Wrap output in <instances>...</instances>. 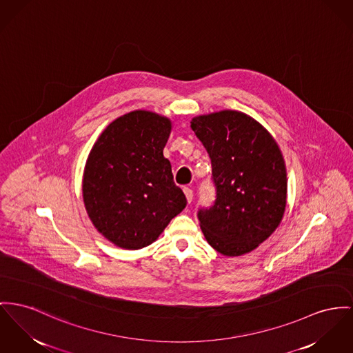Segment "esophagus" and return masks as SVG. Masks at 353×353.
Here are the masks:
<instances>
[{
	"mask_svg": "<svg viewBox=\"0 0 353 353\" xmlns=\"http://www.w3.org/2000/svg\"><path fill=\"white\" fill-rule=\"evenodd\" d=\"M183 192H185V195H186V198H188V202L190 203L191 201H192V190L190 188H183Z\"/></svg>",
	"mask_w": 353,
	"mask_h": 353,
	"instance_id": "esophagus-1",
	"label": "esophagus"
}]
</instances>
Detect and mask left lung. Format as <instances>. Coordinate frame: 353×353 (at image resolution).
Listing matches in <instances>:
<instances>
[{
    "label": "left lung",
    "mask_w": 353,
    "mask_h": 353,
    "mask_svg": "<svg viewBox=\"0 0 353 353\" xmlns=\"http://www.w3.org/2000/svg\"><path fill=\"white\" fill-rule=\"evenodd\" d=\"M208 150L216 188L214 206L199 210L206 241L226 257L257 249L281 223L288 198L280 145L256 119L223 110L191 119Z\"/></svg>",
    "instance_id": "left-lung-1"
}]
</instances>
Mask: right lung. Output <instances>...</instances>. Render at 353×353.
<instances>
[{
  "label": "right lung",
  "instance_id": "right-lung-1",
  "mask_svg": "<svg viewBox=\"0 0 353 353\" xmlns=\"http://www.w3.org/2000/svg\"><path fill=\"white\" fill-rule=\"evenodd\" d=\"M171 130L163 115L132 111L110 123L90 151L83 172L84 206L96 230L118 248L151 245L186 208L163 155Z\"/></svg>",
  "mask_w": 353,
  "mask_h": 353
}]
</instances>
